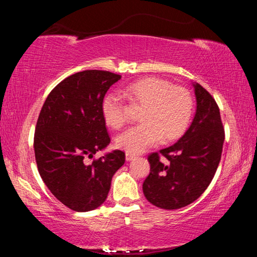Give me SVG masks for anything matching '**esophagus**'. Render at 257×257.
<instances>
[{"instance_id":"obj_1","label":"esophagus","mask_w":257,"mask_h":257,"mask_svg":"<svg viewBox=\"0 0 257 257\" xmlns=\"http://www.w3.org/2000/svg\"><path fill=\"white\" fill-rule=\"evenodd\" d=\"M135 158H136V155H135V154L125 153V160H127V161H132V160H134Z\"/></svg>"}]
</instances>
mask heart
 Instances as JSON below:
<instances>
[{"mask_svg":"<svg viewBox=\"0 0 257 257\" xmlns=\"http://www.w3.org/2000/svg\"><path fill=\"white\" fill-rule=\"evenodd\" d=\"M121 94L143 108L142 124L132 127L115 138V144L127 153L139 154L163 138L171 142L186 132L193 114V98L184 87L173 86L160 78H144L121 89ZM106 124L119 129L127 122V108L118 93L107 94L102 103Z\"/></svg>","mask_w":257,"mask_h":257,"instance_id":"b5f03b06","label":"heart"}]
</instances>
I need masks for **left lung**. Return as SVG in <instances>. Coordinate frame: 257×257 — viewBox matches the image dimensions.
<instances>
[{
	"label": "left lung",
	"instance_id": "8db88e82",
	"mask_svg": "<svg viewBox=\"0 0 257 257\" xmlns=\"http://www.w3.org/2000/svg\"><path fill=\"white\" fill-rule=\"evenodd\" d=\"M193 86L197 106L190 127L176 144L149 156L151 172L143 191L147 201L164 210L196 201L211 184L222 154L224 129L219 106L204 87L197 82Z\"/></svg>",
	"mask_w": 257,
	"mask_h": 257
}]
</instances>
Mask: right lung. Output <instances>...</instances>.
Instances as JSON below:
<instances>
[{"label":"right lung","instance_id":"right-lung-1","mask_svg":"<svg viewBox=\"0 0 257 257\" xmlns=\"http://www.w3.org/2000/svg\"><path fill=\"white\" fill-rule=\"evenodd\" d=\"M120 79L103 70L69 76L52 89L38 116L34 136L38 172L51 193L76 212L102 205L113 175L124 163V152L119 150L84 162L110 144L102 103Z\"/></svg>","mask_w":257,"mask_h":257}]
</instances>
